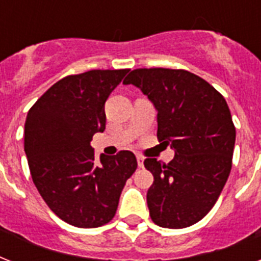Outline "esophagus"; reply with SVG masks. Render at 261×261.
I'll use <instances>...</instances> for the list:
<instances>
[{
  "instance_id": "1",
  "label": "esophagus",
  "mask_w": 261,
  "mask_h": 261,
  "mask_svg": "<svg viewBox=\"0 0 261 261\" xmlns=\"http://www.w3.org/2000/svg\"><path fill=\"white\" fill-rule=\"evenodd\" d=\"M137 161H138V167L142 168L143 167V157L142 155H137Z\"/></svg>"
}]
</instances>
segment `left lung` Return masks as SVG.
Masks as SVG:
<instances>
[{
	"label": "left lung",
	"mask_w": 261,
	"mask_h": 261,
	"mask_svg": "<svg viewBox=\"0 0 261 261\" xmlns=\"http://www.w3.org/2000/svg\"><path fill=\"white\" fill-rule=\"evenodd\" d=\"M133 84L157 110V138L171 145L169 164L145 160L154 181L147 191L151 221L182 229L199 222L219 198L231 169L236 127L226 100L199 75L181 69H135Z\"/></svg>",
	"instance_id": "obj_1"
}]
</instances>
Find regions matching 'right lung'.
I'll return each instance as SVG.
<instances>
[{
    "label": "right lung",
    "instance_id": "add662e5",
    "mask_svg": "<svg viewBox=\"0 0 261 261\" xmlns=\"http://www.w3.org/2000/svg\"><path fill=\"white\" fill-rule=\"evenodd\" d=\"M128 69L89 70L55 83L31 107L24 126L31 176L51 211L75 227L114 218L138 164L134 153L94 159L90 141L106 130L104 104Z\"/></svg>",
    "mask_w": 261,
    "mask_h": 261
}]
</instances>
